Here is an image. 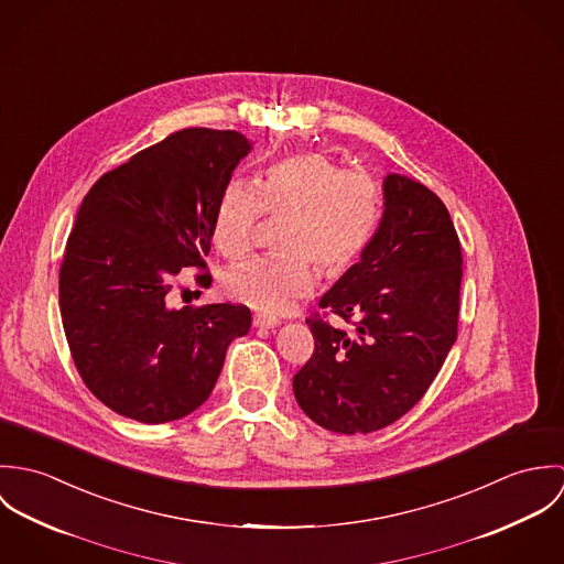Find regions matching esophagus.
<instances>
[{
	"label": "esophagus",
	"mask_w": 564,
	"mask_h": 564,
	"mask_svg": "<svg viewBox=\"0 0 564 564\" xmlns=\"http://www.w3.org/2000/svg\"><path fill=\"white\" fill-rule=\"evenodd\" d=\"M280 322L275 317H267V315H256L253 317V327H264V329H271V327H278Z\"/></svg>",
	"instance_id": "esophagus-1"
}]
</instances>
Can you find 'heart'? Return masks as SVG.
Listing matches in <instances>:
<instances>
[{
  "mask_svg": "<svg viewBox=\"0 0 564 564\" xmlns=\"http://www.w3.org/2000/svg\"><path fill=\"white\" fill-rule=\"evenodd\" d=\"M262 213L289 219L280 239L286 256L232 267L224 291L258 313L282 315L313 295L311 262L336 278L362 256L380 221V191L371 177L345 173L325 154H291L269 164L256 184L232 180L224 188L213 221L217 249L235 260L247 256Z\"/></svg>",
  "mask_w": 564,
  "mask_h": 564,
  "instance_id": "1",
  "label": "heart"
}]
</instances>
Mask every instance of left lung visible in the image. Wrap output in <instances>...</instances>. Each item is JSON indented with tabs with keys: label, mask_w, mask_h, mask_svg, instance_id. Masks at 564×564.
Instances as JSON below:
<instances>
[{
	"label": "left lung",
	"mask_w": 564,
	"mask_h": 564,
	"mask_svg": "<svg viewBox=\"0 0 564 564\" xmlns=\"http://www.w3.org/2000/svg\"><path fill=\"white\" fill-rule=\"evenodd\" d=\"M382 219L319 306L351 323L308 319L311 360L295 373L300 408L325 430L369 434L403 416L441 371L458 332L463 253L445 204L389 173Z\"/></svg>",
	"instance_id": "8db88e82"
}]
</instances>
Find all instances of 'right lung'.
Listing matches in <instances>:
<instances>
[{
    "instance_id": "1",
    "label": "right lung",
    "mask_w": 564,
    "mask_h": 564,
    "mask_svg": "<svg viewBox=\"0 0 564 564\" xmlns=\"http://www.w3.org/2000/svg\"><path fill=\"white\" fill-rule=\"evenodd\" d=\"M249 152L241 132L186 128L104 173L82 202L61 264L63 327L88 391L128 419L197 410L249 332L245 306L169 297L184 267H206L217 202Z\"/></svg>"
}]
</instances>
